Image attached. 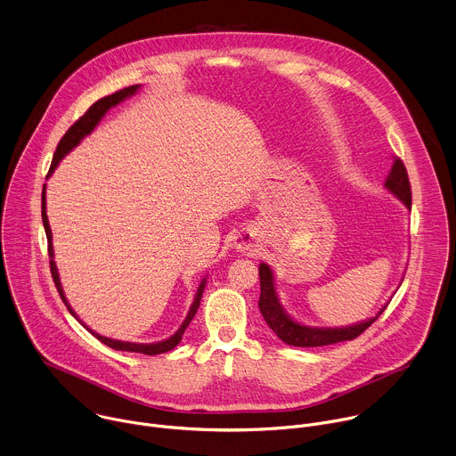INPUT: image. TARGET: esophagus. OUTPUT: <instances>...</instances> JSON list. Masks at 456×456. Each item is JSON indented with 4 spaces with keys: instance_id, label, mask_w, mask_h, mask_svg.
Here are the masks:
<instances>
[{
    "instance_id": "esophagus-1",
    "label": "esophagus",
    "mask_w": 456,
    "mask_h": 456,
    "mask_svg": "<svg viewBox=\"0 0 456 456\" xmlns=\"http://www.w3.org/2000/svg\"><path fill=\"white\" fill-rule=\"evenodd\" d=\"M255 246V235L251 232H240L237 237H235V248L240 249V251H251Z\"/></svg>"
}]
</instances>
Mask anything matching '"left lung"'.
Here are the masks:
<instances>
[{"instance_id": "1", "label": "left lung", "mask_w": 456, "mask_h": 456, "mask_svg": "<svg viewBox=\"0 0 456 456\" xmlns=\"http://www.w3.org/2000/svg\"><path fill=\"white\" fill-rule=\"evenodd\" d=\"M385 187L397 196L408 210H411V187L404 163L395 158L392 170L385 181ZM258 277H260V298H258V309L269 325V329L275 332L284 343L293 346H323L332 345L339 341H348L357 338L361 332H365L378 318L383 314L387 305L370 320L361 322L357 325L350 327H338V329H327V327H307L302 323H297L281 305L275 282H273V271L267 264H260L258 267Z\"/></svg>"}]
</instances>
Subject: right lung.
Segmentation results:
<instances>
[{"mask_svg": "<svg viewBox=\"0 0 456 456\" xmlns=\"http://www.w3.org/2000/svg\"><path fill=\"white\" fill-rule=\"evenodd\" d=\"M140 86L136 84V86H129V87H124V89H120V91H117V94H113V95H108V97H104V99H101V101H97L94 106H91L68 131H66V134L61 138V142H59V145H57V149H55V154H53V159H52V165H50V170H48V175L55 170V167L59 165V161L75 147V145H78V142L86 136V134H89L91 131L95 129V126L101 122V118L113 108V106H117L118 102H122V101H126L127 97H131V95H134L136 94V89H138ZM46 187V185H45ZM45 187H43V198H41V216H43V226H45V232H46V239H48V255H50V271H52V277H53V282H55V288H57V291H59V295H61V298H62V302H64V305L68 307V311L77 318V314L71 311V307H69V304H68V300H66V297H64V291H62V286H61V281H59V273H57V265H55V262H53V246H52V230H50V224H48V217H46V196H45ZM205 284H207V279H203V282L200 284V289H198V293H196V298H194V304L191 305V311H189V314H187V318H185V322L181 323V327L177 329V332L175 334H172L168 339H165V341H158V343H129V341H118V339H111V338H106V336H101V334H97L95 330H91L89 327H86L78 318V322L91 332L94 334L97 339H101L104 345H108V346H111V348H115V350H126V352H140V354H147V355H156V354H163V352H168V350H172L179 341H181V338H183V332H185V329L189 327V323L192 322V318L196 316V313H198V309H200V302H201V297H203V291H205Z\"/></svg>", "mask_w": 456, "mask_h": 456, "instance_id": "obj_1", "label": "right lung"}]
</instances>
